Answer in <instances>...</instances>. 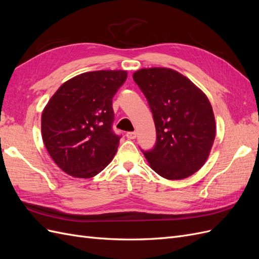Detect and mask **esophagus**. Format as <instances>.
<instances>
[{"mask_svg": "<svg viewBox=\"0 0 259 259\" xmlns=\"http://www.w3.org/2000/svg\"><path fill=\"white\" fill-rule=\"evenodd\" d=\"M126 137L128 139H135L136 138V132H127L126 133Z\"/></svg>", "mask_w": 259, "mask_h": 259, "instance_id": "1", "label": "esophagus"}]
</instances>
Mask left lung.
<instances>
[{
    "mask_svg": "<svg viewBox=\"0 0 259 259\" xmlns=\"http://www.w3.org/2000/svg\"><path fill=\"white\" fill-rule=\"evenodd\" d=\"M133 79L145 95L154 120L156 140L143 150L160 176L183 179L199 170L215 139V117L205 94L167 68L138 70Z\"/></svg>",
    "mask_w": 259,
    "mask_h": 259,
    "instance_id": "obj_1",
    "label": "left lung"
}]
</instances>
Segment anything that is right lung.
<instances>
[{
  "instance_id": "right-lung-1",
  "label": "right lung",
  "mask_w": 259,
  "mask_h": 259,
  "mask_svg": "<svg viewBox=\"0 0 259 259\" xmlns=\"http://www.w3.org/2000/svg\"><path fill=\"white\" fill-rule=\"evenodd\" d=\"M122 70L86 72L62 84L42 113V137L67 174L91 178L111 162L122 135L112 126V98L126 81Z\"/></svg>"
}]
</instances>
